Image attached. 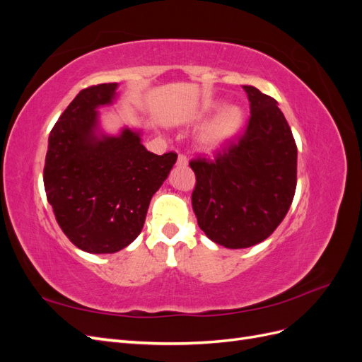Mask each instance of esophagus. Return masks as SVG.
<instances>
[{
    "mask_svg": "<svg viewBox=\"0 0 362 362\" xmlns=\"http://www.w3.org/2000/svg\"><path fill=\"white\" fill-rule=\"evenodd\" d=\"M177 164H178L180 168H185V166H187V164H189V158L185 157L184 154H180V156H178V160H177Z\"/></svg>",
    "mask_w": 362,
    "mask_h": 362,
    "instance_id": "34e87169",
    "label": "esophagus"
}]
</instances>
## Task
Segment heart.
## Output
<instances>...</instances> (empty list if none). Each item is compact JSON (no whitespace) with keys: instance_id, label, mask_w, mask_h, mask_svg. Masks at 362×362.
<instances>
[{"instance_id":"1","label":"heart","mask_w":362,"mask_h":362,"mask_svg":"<svg viewBox=\"0 0 362 362\" xmlns=\"http://www.w3.org/2000/svg\"><path fill=\"white\" fill-rule=\"evenodd\" d=\"M217 104H206L201 116L213 112ZM245 122V112L238 105H225L196 134V144L204 151H216L231 141Z\"/></svg>"}]
</instances>
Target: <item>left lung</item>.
<instances>
[{
	"instance_id": "8db88e82",
	"label": "left lung",
	"mask_w": 362,
	"mask_h": 362,
	"mask_svg": "<svg viewBox=\"0 0 362 362\" xmlns=\"http://www.w3.org/2000/svg\"><path fill=\"white\" fill-rule=\"evenodd\" d=\"M250 103L245 133L190 161L196 175L193 211L205 235L228 249L266 240L288 213L296 192L298 148L272 96L243 86Z\"/></svg>"
}]
</instances>
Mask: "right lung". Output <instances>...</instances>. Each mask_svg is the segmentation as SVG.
<instances>
[{
    "instance_id": "obj_1",
    "label": "right lung",
    "mask_w": 362,
    "mask_h": 362,
    "mask_svg": "<svg viewBox=\"0 0 362 362\" xmlns=\"http://www.w3.org/2000/svg\"><path fill=\"white\" fill-rule=\"evenodd\" d=\"M116 89L117 83H104L74 98L51 129L43 168L59 226L89 254H115L134 242L178 157L152 154L129 128L119 136L100 133L96 108L112 104Z\"/></svg>"
}]
</instances>
